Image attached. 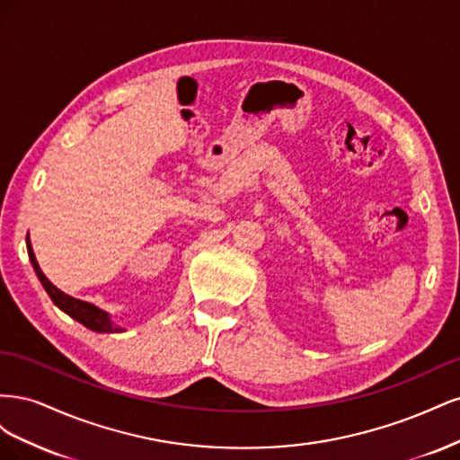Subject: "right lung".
<instances>
[{"instance_id": "1", "label": "right lung", "mask_w": 460, "mask_h": 460, "mask_svg": "<svg viewBox=\"0 0 460 460\" xmlns=\"http://www.w3.org/2000/svg\"><path fill=\"white\" fill-rule=\"evenodd\" d=\"M26 249H29V257H31V262L34 267V272L38 274L41 286H44V289L48 291V296L51 297V301L58 305V307L66 313L71 318H75L76 323H80L82 326L90 328L92 332H97V333H117V332H124L122 326L115 324L113 320H111V314L100 307H95L93 303H88V301H82V299H76L73 296H66L65 291H61L59 288H55L46 274L41 272L40 264L36 261V255L32 252V243L29 240V235H26Z\"/></svg>"}]
</instances>
